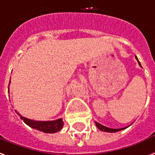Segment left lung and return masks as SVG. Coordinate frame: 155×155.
Instances as JSON below:
<instances>
[{"label":"left lung","instance_id":"obj_1","mask_svg":"<svg viewBox=\"0 0 155 155\" xmlns=\"http://www.w3.org/2000/svg\"><path fill=\"white\" fill-rule=\"evenodd\" d=\"M136 58L137 59V61H138L140 66H141V65H140V61H139L137 57H136ZM95 124H96V127H98L99 130H102V131H106V132H112V133L117 132V131H119V130H123V129H126V128H127V127H124V128H120V129H113V128H109V127H104V126H103V125L99 124V123L97 122V121H95Z\"/></svg>","mask_w":155,"mask_h":155}]
</instances>
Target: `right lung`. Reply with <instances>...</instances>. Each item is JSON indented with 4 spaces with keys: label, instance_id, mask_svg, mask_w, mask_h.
Returning <instances> with one entry per match:
<instances>
[{
    "label": "right lung",
    "instance_id": "right-lung-1",
    "mask_svg": "<svg viewBox=\"0 0 155 155\" xmlns=\"http://www.w3.org/2000/svg\"><path fill=\"white\" fill-rule=\"evenodd\" d=\"M18 115L20 117V118L24 120V122L28 125V127H32L34 129L38 130L44 133H56L61 130L63 127L62 119H57L55 121H34L31 119L26 118L25 117H22L17 111H15Z\"/></svg>",
    "mask_w": 155,
    "mask_h": 155
}]
</instances>
